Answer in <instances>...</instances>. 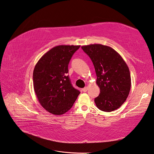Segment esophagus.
Masks as SVG:
<instances>
[{"instance_id": "1", "label": "esophagus", "mask_w": 154, "mask_h": 154, "mask_svg": "<svg viewBox=\"0 0 154 154\" xmlns=\"http://www.w3.org/2000/svg\"><path fill=\"white\" fill-rule=\"evenodd\" d=\"M88 87L86 86V87H85V88H84L82 89V91H83L84 92H86V91H88Z\"/></svg>"}]
</instances>
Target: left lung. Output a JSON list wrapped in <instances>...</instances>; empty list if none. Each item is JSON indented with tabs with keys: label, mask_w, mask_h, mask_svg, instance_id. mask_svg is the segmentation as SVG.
<instances>
[{
	"label": "left lung",
	"mask_w": 154,
	"mask_h": 154,
	"mask_svg": "<svg viewBox=\"0 0 154 154\" xmlns=\"http://www.w3.org/2000/svg\"><path fill=\"white\" fill-rule=\"evenodd\" d=\"M82 49L90 57L97 75L96 84L100 89V95L94 100L97 107L105 112L119 109L131 90V78L127 64L109 46L91 44Z\"/></svg>",
	"instance_id": "1"
}]
</instances>
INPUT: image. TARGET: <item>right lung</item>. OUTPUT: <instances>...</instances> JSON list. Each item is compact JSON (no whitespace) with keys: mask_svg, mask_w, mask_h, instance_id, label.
Here are the masks:
<instances>
[{"mask_svg":"<svg viewBox=\"0 0 154 154\" xmlns=\"http://www.w3.org/2000/svg\"><path fill=\"white\" fill-rule=\"evenodd\" d=\"M80 45H58L41 57L34 68V91L46 111L61 115L69 111L80 92L72 85L68 64Z\"/></svg>","mask_w":154,"mask_h":154,"instance_id":"obj_1","label":"right lung"}]
</instances>
